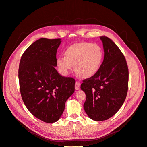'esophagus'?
Returning a JSON list of instances; mask_svg holds the SVG:
<instances>
[{"label":"esophagus","instance_id":"obj_1","mask_svg":"<svg viewBox=\"0 0 147 147\" xmlns=\"http://www.w3.org/2000/svg\"><path fill=\"white\" fill-rule=\"evenodd\" d=\"M75 88L76 90H79L80 89V83L78 82H76L75 84Z\"/></svg>","mask_w":147,"mask_h":147}]
</instances>
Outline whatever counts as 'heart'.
Listing matches in <instances>:
<instances>
[{"instance_id": "heart-1", "label": "heart", "mask_w": 147, "mask_h": 147, "mask_svg": "<svg viewBox=\"0 0 147 147\" xmlns=\"http://www.w3.org/2000/svg\"><path fill=\"white\" fill-rule=\"evenodd\" d=\"M64 56H60L56 59V64L61 74L67 75L74 65V71L79 77L89 78L100 70L104 51L98 44L81 42L67 48Z\"/></svg>"}]
</instances>
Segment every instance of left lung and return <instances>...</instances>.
Here are the masks:
<instances>
[{"instance_id":"obj_1","label":"left lung","mask_w":147,"mask_h":147,"mask_svg":"<svg viewBox=\"0 0 147 147\" xmlns=\"http://www.w3.org/2000/svg\"><path fill=\"white\" fill-rule=\"evenodd\" d=\"M100 39L104 51L100 69L81 84L86 94L84 111L94 121H104L113 116L123 104L128 90L129 71L125 57L110 38L102 36Z\"/></svg>"}]
</instances>
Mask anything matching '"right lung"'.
<instances>
[{
  "label": "right lung",
  "mask_w": 147,
  "mask_h": 147,
  "mask_svg": "<svg viewBox=\"0 0 147 147\" xmlns=\"http://www.w3.org/2000/svg\"><path fill=\"white\" fill-rule=\"evenodd\" d=\"M61 43V38L38 39L26 49L19 66L20 92L26 107L48 123L59 119L75 91V80L61 76L55 67Z\"/></svg>",
  "instance_id": "obj_1"
}]
</instances>
